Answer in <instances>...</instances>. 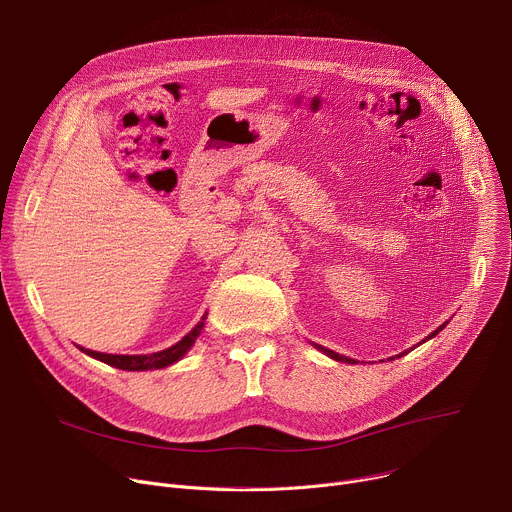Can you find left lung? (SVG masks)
I'll list each match as a JSON object with an SVG mask.
<instances>
[{"mask_svg":"<svg viewBox=\"0 0 512 512\" xmlns=\"http://www.w3.org/2000/svg\"><path fill=\"white\" fill-rule=\"evenodd\" d=\"M445 325H447V323H443V325H439V327H437V329H435V331H433V333H431V335H429V337H425V339H423V342H427V339H431V337H435V335H437V333H439V331H441V329H443V327H445ZM315 348H317V350H319V352H323V354H325V356H329V358H333V360H337V362H348V364H356V360H352V358H346V356H339V354H335V352H331V350H327V348H323V346H317V344H315ZM405 354H407V352H405ZM405 354H399V356H405Z\"/></svg>","mask_w":512,"mask_h":512,"instance_id":"left-lung-1","label":"left lung"}]
</instances>
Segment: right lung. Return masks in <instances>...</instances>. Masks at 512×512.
<instances>
[{
    "label": "right lung",
    "mask_w": 512,
    "mask_h": 512,
    "mask_svg": "<svg viewBox=\"0 0 512 512\" xmlns=\"http://www.w3.org/2000/svg\"><path fill=\"white\" fill-rule=\"evenodd\" d=\"M207 319V313L203 315V319L181 339L175 346H170L162 352H154V354H144V356H118V354H101V352H93V350H83L87 356L101 360L113 368H120V370H158V368H166L170 364L179 362L195 344V339L199 337L203 323Z\"/></svg>",
    "instance_id": "obj_1"
}]
</instances>
